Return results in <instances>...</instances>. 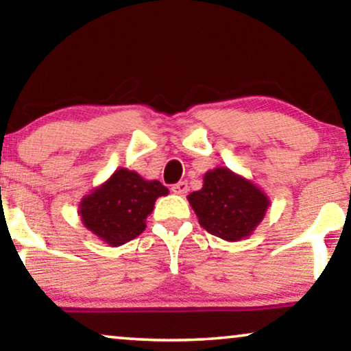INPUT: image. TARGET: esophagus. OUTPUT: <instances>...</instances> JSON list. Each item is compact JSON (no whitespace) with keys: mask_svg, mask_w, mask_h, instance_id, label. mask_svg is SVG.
<instances>
[{"mask_svg":"<svg viewBox=\"0 0 351 351\" xmlns=\"http://www.w3.org/2000/svg\"><path fill=\"white\" fill-rule=\"evenodd\" d=\"M188 189H189V186H188V183H186V181H180V183L171 186V193H175L178 195H184L186 193H188Z\"/></svg>","mask_w":351,"mask_h":351,"instance_id":"obj_1","label":"esophagus"}]
</instances>
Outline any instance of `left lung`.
<instances>
[{"instance_id": "obj_1", "label": "left lung", "mask_w": 351, "mask_h": 351, "mask_svg": "<svg viewBox=\"0 0 351 351\" xmlns=\"http://www.w3.org/2000/svg\"><path fill=\"white\" fill-rule=\"evenodd\" d=\"M188 200L200 226L228 242L252 236L271 204L258 186L226 167L205 173L202 189L191 193Z\"/></svg>"}]
</instances>
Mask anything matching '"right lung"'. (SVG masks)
<instances>
[{"label":"right lung","instance_id":"right-lung-1","mask_svg":"<svg viewBox=\"0 0 351 351\" xmlns=\"http://www.w3.org/2000/svg\"><path fill=\"white\" fill-rule=\"evenodd\" d=\"M168 189L157 180L119 168L82 199L78 215L88 231L110 247L127 244L146 230V218Z\"/></svg>","mask_w":351,"mask_h":351}]
</instances>
